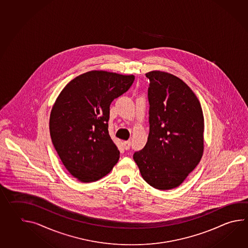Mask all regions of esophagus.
<instances>
[{"label":"esophagus","mask_w":248,"mask_h":248,"mask_svg":"<svg viewBox=\"0 0 248 248\" xmlns=\"http://www.w3.org/2000/svg\"><path fill=\"white\" fill-rule=\"evenodd\" d=\"M131 145H132V143L130 140H127V141H124V149L125 150H128V149H130V147H131Z\"/></svg>","instance_id":"obj_1"}]
</instances>
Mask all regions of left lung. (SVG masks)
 Listing matches in <instances>:
<instances>
[{
  "instance_id": "obj_1",
  "label": "left lung",
  "mask_w": 248,
  "mask_h": 248,
  "mask_svg": "<svg viewBox=\"0 0 248 248\" xmlns=\"http://www.w3.org/2000/svg\"><path fill=\"white\" fill-rule=\"evenodd\" d=\"M149 134L146 146L135 152L143 179L158 190L178 187L196 168L204 151V116L192 89L164 71L146 73Z\"/></svg>"
}]
</instances>
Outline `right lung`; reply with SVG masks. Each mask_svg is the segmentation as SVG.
<instances>
[{
	"label": "right lung",
	"instance_id": "add662e5",
	"mask_svg": "<svg viewBox=\"0 0 248 248\" xmlns=\"http://www.w3.org/2000/svg\"><path fill=\"white\" fill-rule=\"evenodd\" d=\"M135 77L87 71L69 82L56 98L49 118L53 145L66 170L83 183L105 177L119 150L108 134L109 106Z\"/></svg>",
	"mask_w": 248,
	"mask_h": 248
}]
</instances>
